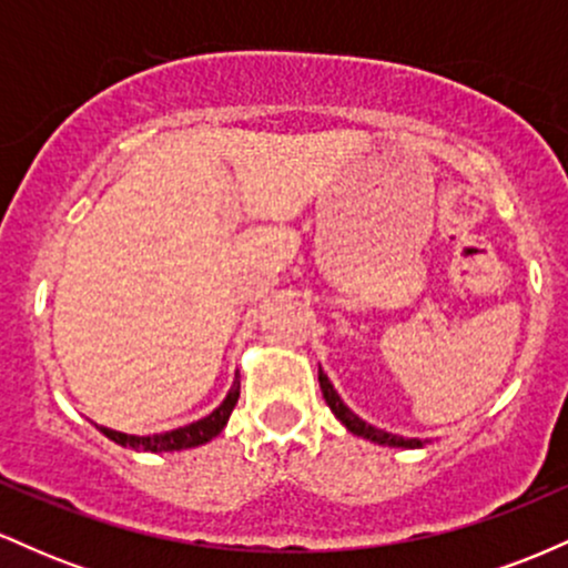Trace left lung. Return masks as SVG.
Masks as SVG:
<instances>
[{
    "label": "left lung",
    "mask_w": 568,
    "mask_h": 568,
    "mask_svg": "<svg viewBox=\"0 0 568 568\" xmlns=\"http://www.w3.org/2000/svg\"><path fill=\"white\" fill-rule=\"evenodd\" d=\"M317 379H321V389H323L325 403H328V408L334 410L336 419L342 422V425L347 427L349 433L361 435V438H366V440L379 443V446H395V448H422L427 443V440H419V438H400V435L384 433V429L371 427L368 422H363L361 416L352 414V410L344 406V400H342V397H338V393L334 389V384L328 382V376H325L323 371H321V374H317Z\"/></svg>",
    "instance_id": "1"
}]
</instances>
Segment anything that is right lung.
I'll return each mask as SVG.
<instances>
[{"label":"right lung","mask_w":568,"mask_h":568,"mask_svg":"<svg viewBox=\"0 0 568 568\" xmlns=\"http://www.w3.org/2000/svg\"><path fill=\"white\" fill-rule=\"evenodd\" d=\"M237 397H240V379H234L230 395L224 397V403H221L213 414H207L205 419L192 422V425L186 427L171 429V433L128 435V433H116V429H109V427H98V429H101L109 440L120 443V446L125 448H133V452H152V454L181 452V448H194L216 438L221 429L226 427V422H230L232 408L237 406Z\"/></svg>","instance_id":"add662e5"}]
</instances>
